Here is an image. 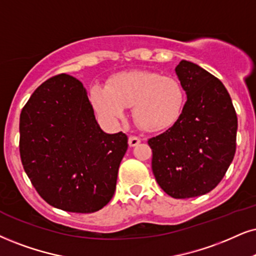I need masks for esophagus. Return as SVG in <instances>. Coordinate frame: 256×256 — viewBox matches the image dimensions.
<instances>
[{
  "instance_id": "esophagus-1",
  "label": "esophagus",
  "mask_w": 256,
  "mask_h": 256,
  "mask_svg": "<svg viewBox=\"0 0 256 256\" xmlns=\"http://www.w3.org/2000/svg\"><path fill=\"white\" fill-rule=\"evenodd\" d=\"M140 142H141V138H140L134 136V135H130V136H129L128 144H129V146H130V147L138 146V144H140Z\"/></svg>"
}]
</instances>
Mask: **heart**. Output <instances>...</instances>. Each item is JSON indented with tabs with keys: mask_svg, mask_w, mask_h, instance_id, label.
<instances>
[{
	"mask_svg": "<svg viewBox=\"0 0 256 256\" xmlns=\"http://www.w3.org/2000/svg\"><path fill=\"white\" fill-rule=\"evenodd\" d=\"M90 100L106 122L120 121L124 116V108L132 106V115L138 127L146 132H162L182 118L186 92L180 82L171 76L129 71L110 78L106 88H91Z\"/></svg>",
	"mask_w": 256,
	"mask_h": 256,
	"instance_id": "b5f03b06",
	"label": "heart"
}]
</instances>
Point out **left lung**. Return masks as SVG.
<instances>
[{"instance_id":"left-lung-1","label":"left lung","mask_w":256,"mask_h":256,"mask_svg":"<svg viewBox=\"0 0 256 256\" xmlns=\"http://www.w3.org/2000/svg\"><path fill=\"white\" fill-rule=\"evenodd\" d=\"M176 74L188 100L179 121L148 140L156 182L173 198H191L215 188L236 150L238 116L218 78L188 60Z\"/></svg>"}]
</instances>
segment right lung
Instances as JSON below:
<instances>
[{"instance_id": "obj_1", "label": "right lung", "mask_w": 256, "mask_h": 256, "mask_svg": "<svg viewBox=\"0 0 256 256\" xmlns=\"http://www.w3.org/2000/svg\"><path fill=\"white\" fill-rule=\"evenodd\" d=\"M128 148L122 132L106 134L80 80L62 74L34 91L20 115L24 172L47 203L89 214L112 198Z\"/></svg>"}]
</instances>
